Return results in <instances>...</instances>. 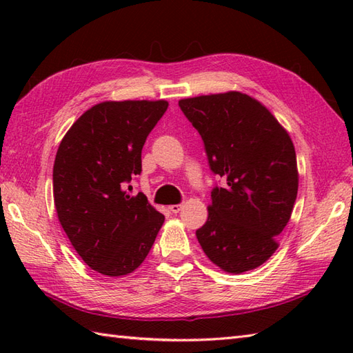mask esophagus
Returning <instances> with one entry per match:
<instances>
[{
  "label": "esophagus",
  "mask_w": 353,
  "mask_h": 353,
  "mask_svg": "<svg viewBox=\"0 0 353 353\" xmlns=\"http://www.w3.org/2000/svg\"><path fill=\"white\" fill-rule=\"evenodd\" d=\"M182 208H183L182 203H177V205H171L168 209H170V211H171L172 214H177V212L182 211Z\"/></svg>",
  "instance_id": "obj_1"
}]
</instances>
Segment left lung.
I'll return each instance as SVG.
<instances>
[{"instance_id": "left-lung-1", "label": "left lung", "mask_w": 353, "mask_h": 353, "mask_svg": "<svg viewBox=\"0 0 353 353\" xmlns=\"http://www.w3.org/2000/svg\"><path fill=\"white\" fill-rule=\"evenodd\" d=\"M179 108L203 141L209 168L224 179L211 191L201 249L228 273L259 267L277 249L297 197L290 134L265 106L241 92L201 95Z\"/></svg>"}]
</instances>
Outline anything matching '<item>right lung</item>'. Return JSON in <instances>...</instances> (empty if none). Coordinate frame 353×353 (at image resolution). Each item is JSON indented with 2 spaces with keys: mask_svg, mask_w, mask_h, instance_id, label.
I'll return each instance as SVG.
<instances>
[{
  "mask_svg": "<svg viewBox=\"0 0 353 353\" xmlns=\"http://www.w3.org/2000/svg\"><path fill=\"white\" fill-rule=\"evenodd\" d=\"M168 103L104 101L86 110L59 145L52 192L59 221L86 264L123 276L145 259L165 216L130 182L145 139Z\"/></svg>",
  "mask_w": 353,
  "mask_h": 353,
  "instance_id": "obj_1",
  "label": "right lung"
}]
</instances>
